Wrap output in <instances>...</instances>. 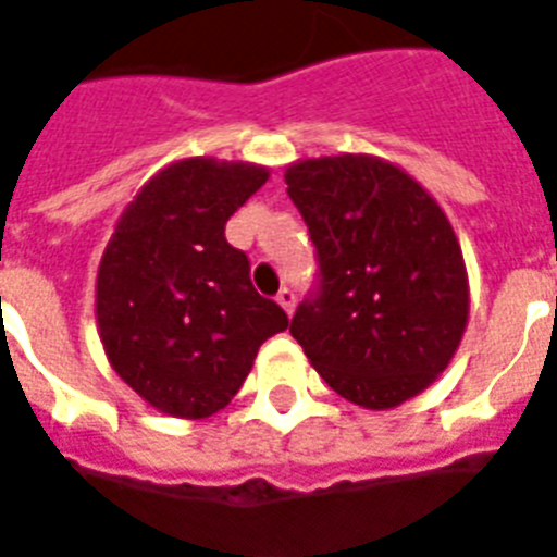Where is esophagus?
<instances>
[{"instance_id":"1","label":"esophagus","mask_w":557,"mask_h":557,"mask_svg":"<svg viewBox=\"0 0 557 557\" xmlns=\"http://www.w3.org/2000/svg\"><path fill=\"white\" fill-rule=\"evenodd\" d=\"M277 302H280V308L286 311V314H292V311H294V302H297V294H294L292 288H280Z\"/></svg>"}]
</instances>
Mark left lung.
Returning <instances> with one entry per match:
<instances>
[{"label": "left lung", "instance_id": "left-lung-1", "mask_svg": "<svg viewBox=\"0 0 557 557\" xmlns=\"http://www.w3.org/2000/svg\"><path fill=\"white\" fill-rule=\"evenodd\" d=\"M320 257V297L292 320L308 362L343 399L391 410L450 366L470 280L445 209L416 177L366 152L286 166Z\"/></svg>", "mask_w": 557, "mask_h": 557}]
</instances>
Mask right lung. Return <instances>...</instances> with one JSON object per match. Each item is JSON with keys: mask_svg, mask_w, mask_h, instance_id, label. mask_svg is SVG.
Instances as JSON below:
<instances>
[{"mask_svg": "<svg viewBox=\"0 0 557 557\" xmlns=\"http://www.w3.org/2000/svg\"><path fill=\"white\" fill-rule=\"evenodd\" d=\"M265 181L260 163L181 158L115 221L96 274L98 336L112 371L158 413L207 419L226 408L260 345L288 329L223 235Z\"/></svg>", "mask_w": 557, "mask_h": 557, "instance_id": "add662e5", "label": "right lung"}]
</instances>
